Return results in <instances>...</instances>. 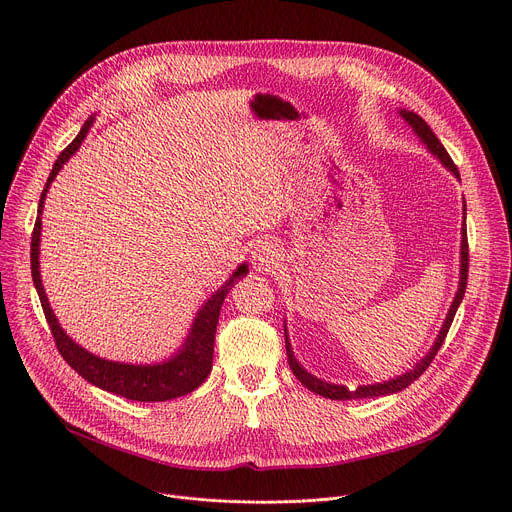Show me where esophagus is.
Segmentation results:
<instances>
[{
  "instance_id": "esophagus-1",
  "label": "esophagus",
  "mask_w": 512,
  "mask_h": 512,
  "mask_svg": "<svg viewBox=\"0 0 512 512\" xmlns=\"http://www.w3.org/2000/svg\"><path fill=\"white\" fill-rule=\"evenodd\" d=\"M251 263H253L255 271H261V273L273 271L277 267V263H280V251H277V247L273 243H259L251 251Z\"/></svg>"
}]
</instances>
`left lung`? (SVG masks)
<instances>
[{"label":"left lung","mask_w":512,"mask_h":512,"mask_svg":"<svg viewBox=\"0 0 512 512\" xmlns=\"http://www.w3.org/2000/svg\"><path fill=\"white\" fill-rule=\"evenodd\" d=\"M400 116L404 118V122L412 128V132L421 138V143L429 149L431 155H435L443 167L447 171L453 173V177L459 179V171L455 167V163L451 161L449 153L445 151V147L441 145L439 138L435 136V132L429 128V124L418 116L414 112H408V110H400ZM459 286H457V292H455V298L447 310V316L443 320V327L433 343V347L429 349V353L421 359L416 361V365L408 371H404V374L388 380V382H378V384H367V386H357V388H347V386H341V384H331V382H324L316 376H312L310 371H306L298 359L294 357V351H292V343L288 339V329H286V322H284V333H286V351H288V361H290V367L294 371V376L302 382V386H306L310 392L314 394H320L324 398H331V400H357V398H374V396H390V394H396V392H402L404 388H408L414 380L421 378L423 371L431 365V361L435 359L437 351L441 349L447 333H449V327L453 322V316L463 300V294H466V286H468V265H470V253H468V230H466V202H463V224H461V249H459Z\"/></svg>","instance_id":"8db88e82"}]
</instances>
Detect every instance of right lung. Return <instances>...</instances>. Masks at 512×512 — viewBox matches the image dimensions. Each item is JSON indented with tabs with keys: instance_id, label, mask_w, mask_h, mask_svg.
Masks as SVG:
<instances>
[{
	"instance_id": "obj_1",
	"label": "right lung",
	"mask_w": 512,
	"mask_h": 512,
	"mask_svg": "<svg viewBox=\"0 0 512 512\" xmlns=\"http://www.w3.org/2000/svg\"><path fill=\"white\" fill-rule=\"evenodd\" d=\"M94 116H89L81 128V132L73 138V143L59 155V159L53 165V171L46 179L44 190L40 194L38 202V216L34 222L32 232V245H30V265H32V282L38 292L46 322H49L51 333L55 337L57 349L63 355V359L77 371L81 378H85L89 384H94L106 392H112L116 396L136 400V402H165L179 396H185L194 392L202 382L208 378L212 369V357H214V335L216 324L220 316V306L226 298V294L232 290L241 277L249 273V265L241 263L228 280L202 304L198 310L192 329L181 343V347L169 357L159 363H120L110 361L104 357H98L89 353L81 345H77L61 327L57 320L49 298H46L42 277H40V230H42V208L46 200V192H49L53 179L63 169V165L79 151L83 138L87 136L91 124H94Z\"/></svg>"
}]
</instances>
